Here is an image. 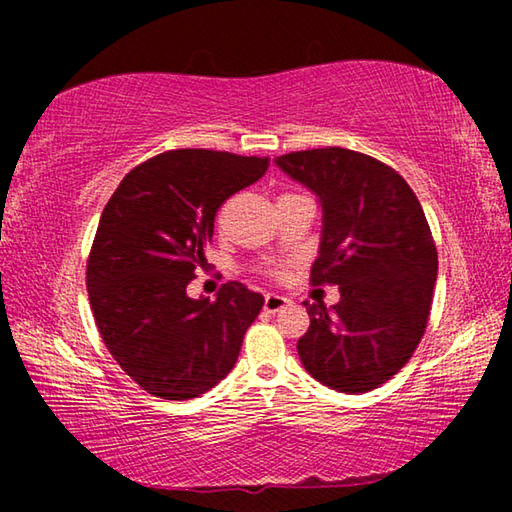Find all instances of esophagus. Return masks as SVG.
Masks as SVG:
<instances>
[{
    "mask_svg": "<svg viewBox=\"0 0 512 512\" xmlns=\"http://www.w3.org/2000/svg\"><path fill=\"white\" fill-rule=\"evenodd\" d=\"M287 305H291V300L284 296H277V293H268L264 298V311H268V314H277V311L284 309Z\"/></svg>",
    "mask_w": 512,
    "mask_h": 512,
    "instance_id": "obj_1",
    "label": "esophagus"
}]
</instances>
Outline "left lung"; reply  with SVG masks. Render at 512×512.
Wrapping results in <instances>:
<instances>
[{
    "label": "left lung",
    "mask_w": 512,
    "mask_h": 512,
    "mask_svg": "<svg viewBox=\"0 0 512 512\" xmlns=\"http://www.w3.org/2000/svg\"><path fill=\"white\" fill-rule=\"evenodd\" d=\"M318 196L323 230L311 284L341 300L307 307L298 341L305 370L339 393H368L404 368L429 320L438 253L427 216L395 169L341 146L275 158Z\"/></svg>",
    "instance_id": "left-lung-1"
}]
</instances>
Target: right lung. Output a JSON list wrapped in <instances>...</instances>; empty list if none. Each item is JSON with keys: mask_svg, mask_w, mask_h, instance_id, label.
Masks as SVG:
<instances>
[{"mask_svg": "<svg viewBox=\"0 0 512 512\" xmlns=\"http://www.w3.org/2000/svg\"><path fill=\"white\" fill-rule=\"evenodd\" d=\"M268 158L178 149L142 162L103 207L88 259V296L112 357L146 393L192 400L235 368L246 329L264 307L241 282L210 298L187 284L225 198L257 183Z\"/></svg>", "mask_w": 512, "mask_h": 512, "instance_id": "right-lung-1", "label": "right lung"}]
</instances>
